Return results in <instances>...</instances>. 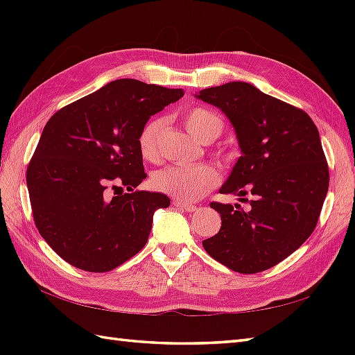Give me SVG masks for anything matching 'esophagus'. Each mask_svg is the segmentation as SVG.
I'll list each match as a JSON object with an SVG mask.
<instances>
[{
  "mask_svg": "<svg viewBox=\"0 0 355 355\" xmlns=\"http://www.w3.org/2000/svg\"><path fill=\"white\" fill-rule=\"evenodd\" d=\"M173 206L180 210H184V212H193V210H197V206L195 205H191V202H186V201H180V200L173 201Z\"/></svg>",
  "mask_w": 355,
  "mask_h": 355,
  "instance_id": "1",
  "label": "esophagus"
}]
</instances>
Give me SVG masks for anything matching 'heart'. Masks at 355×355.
Instances as JSON below:
<instances>
[{
    "instance_id": "1",
    "label": "heart",
    "mask_w": 355,
    "mask_h": 355,
    "mask_svg": "<svg viewBox=\"0 0 355 355\" xmlns=\"http://www.w3.org/2000/svg\"><path fill=\"white\" fill-rule=\"evenodd\" d=\"M186 130L202 143L216 140L224 131V119L218 112L193 107L186 111L183 117ZM163 130L162 119H150L143 125L139 134V149L148 162H158L160 158V134ZM223 154V153H220ZM220 182V173L210 164L198 166H169L154 173L153 186L169 197L180 201H195L201 198Z\"/></svg>"
}]
</instances>
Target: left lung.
Here are the masks:
<instances>
[{"instance_id":"left-lung-1","label":"left lung","mask_w":355,"mask_h":355,"mask_svg":"<svg viewBox=\"0 0 355 355\" xmlns=\"http://www.w3.org/2000/svg\"><path fill=\"white\" fill-rule=\"evenodd\" d=\"M198 97L224 111L243 153L220 192L252 197L245 210L210 202L221 229L202 247L233 271L259 273L297 250L318 225L329 186L318 126L304 110L247 82L201 89Z\"/></svg>"}]
</instances>
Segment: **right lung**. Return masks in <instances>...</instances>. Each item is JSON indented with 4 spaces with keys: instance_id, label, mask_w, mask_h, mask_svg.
<instances>
[{
    "instance_id": "1",
    "label": "right lung",
    "mask_w": 355,
    "mask_h": 355,
    "mask_svg": "<svg viewBox=\"0 0 355 355\" xmlns=\"http://www.w3.org/2000/svg\"><path fill=\"white\" fill-rule=\"evenodd\" d=\"M183 94L135 79L112 80L56 111L44 126L26 173L30 205L37 232L70 266L103 273L145 247L154 212L171 200L135 189L146 178L139 134Z\"/></svg>"
}]
</instances>
